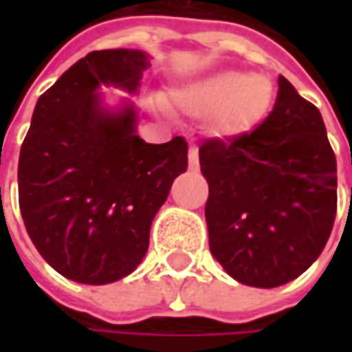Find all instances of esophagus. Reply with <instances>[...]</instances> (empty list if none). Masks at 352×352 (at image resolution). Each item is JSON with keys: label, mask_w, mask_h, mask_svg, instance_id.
I'll use <instances>...</instances> for the list:
<instances>
[{"label": "esophagus", "mask_w": 352, "mask_h": 352, "mask_svg": "<svg viewBox=\"0 0 352 352\" xmlns=\"http://www.w3.org/2000/svg\"><path fill=\"white\" fill-rule=\"evenodd\" d=\"M188 160H190V162H188V166H190V170H192V172H196V170L199 168V156H197V148H196V146H192V148H190V155H188Z\"/></svg>", "instance_id": "1"}]
</instances>
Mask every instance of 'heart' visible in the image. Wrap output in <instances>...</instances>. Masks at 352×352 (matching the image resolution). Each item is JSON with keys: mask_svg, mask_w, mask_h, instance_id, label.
<instances>
[{"mask_svg": "<svg viewBox=\"0 0 352 352\" xmlns=\"http://www.w3.org/2000/svg\"><path fill=\"white\" fill-rule=\"evenodd\" d=\"M172 100L192 116H213L215 137L236 139L266 117L274 100V86L266 76L223 70L174 89Z\"/></svg>", "mask_w": 352, "mask_h": 352, "instance_id": "1", "label": "heart"}]
</instances>
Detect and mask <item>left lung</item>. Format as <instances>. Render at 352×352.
Returning <instances> with one entry per match:
<instances>
[{
	"instance_id": "1",
	"label": "left lung",
	"mask_w": 352,
	"mask_h": 352,
	"mask_svg": "<svg viewBox=\"0 0 352 352\" xmlns=\"http://www.w3.org/2000/svg\"><path fill=\"white\" fill-rule=\"evenodd\" d=\"M272 113L250 135L199 146L213 258L236 282L276 288L304 274L331 235L337 160L319 109L278 78Z\"/></svg>"
}]
</instances>
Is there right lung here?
<instances>
[{
  "instance_id": "add662e5",
  "label": "right lung",
  "mask_w": 352,
  "mask_h": 352,
  "mask_svg": "<svg viewBox=\"0 0 352 352\" xmlns=\"http://www.w3.org/2000/svg\"><path fill=\"white\" fill-rule=\"evenodd\" d=\"M151 56L137 48L80 58L34 105L19 155V208L33 245L58 274L89 286L129 276L144 258L153 219L188 168V142L137 135L129 98Z\"/></svg>"
}]
</instances>
